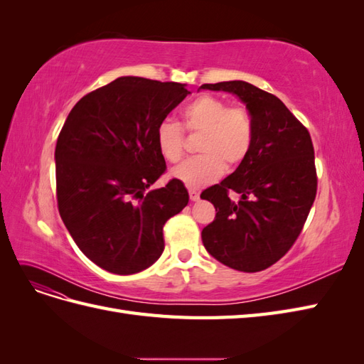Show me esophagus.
Returning a JSON list of instances; mask_svg holds the SVG:
<instances>
[{
  "label": "esophagus",
  "mask_w": 364,
  "mask_h": 364,
  "mask_svg": "<svg viewBox=\"0 0 364 364\" xmlns=\"http://www.w3.org/2000/svg\"><path fill=\"white\" fill-rule=\"evenodd\" d=\"M188 194H190V199H191L193 202L199 200V197H200V193H199V190H196V188H190V190H188Z\"/></svg>",
  "instance_id": "34e87169"
}]
</instances>
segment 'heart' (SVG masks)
Wrapping results in <instances>:
<instances>
[{
    "label": "heart",
    "instance_id": "heart-1",
    "mask_svg": "<svg viewBox=\"0 0 364 364\" xmlns=\"http://www.w3.org/2000/svg\"><path fill=\"white\" fill-rule=\"evenodd\" d=\"M183 127L197 134L199 156H194L173 170V176L191 188L213 182L225 171L243 164L249 156L255 138L250 114L241 106H229L223 98L202 94L186 105L182 112ZM156 146L165 161L179 162L185 155V134L182 127L164 119L156 127Z\"/></svg>",
    "mask_w": 364,
    "mask_h": 364
}]
</instances>
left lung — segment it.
I'll return each mask as SVG.
<instances>
[{
  "label": "left lung",
  "mask_w": 364,
  "mask_h": 364,
  "mask_svg": "<svg viewBox=\"0 0 364 364\" xmlns=\"http://www.w3.org/2000/svg\"><path fill=\"white\" fill-rule=\"evenodd\" d=\"M246 103L255 127L249 156L200 197L215 208L202 230L206 250L225 266L261 272L279 261L302 232L317 193L314 147L308 129L277 95L247 82L205 83ZM240 194L238 201L230 193Z\"/></svg>",
  "instance_id": "1"
}]
</instances>
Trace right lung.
Segmentation results:
<instances>
[{
    "label": "right lung",
    "instance_id": "obj_1",
    "mask_svg": "<svg viewBox=\"0 0 364 364\" xmlns=\"http://www.w3.org/2000/svg\"><path fill=\"white\" fill-rule=\"evenodd\" d=\"M186 94L182 83L119 77L65 121L54 151L59 214L98 267L132 274L162 255L164 225L190 197L176 178L147 191L167 170L156 127Z\"/></svg>",
    "mask_w": 364,
    "mask_h": 364
}]
</instances>
